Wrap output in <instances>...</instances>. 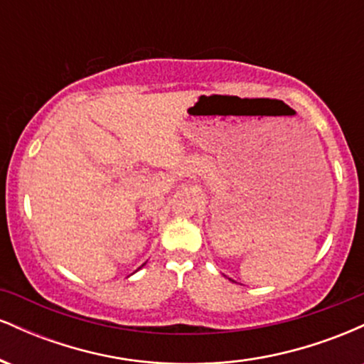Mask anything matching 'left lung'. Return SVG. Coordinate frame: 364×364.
I'll list each match as a JSON object with an SVG mask.
<instances>
[{"label":"left lung","instance_id":"left-lung-1","mask_svg":"<svg viewBox=\"0 0 364 364\" xmlns=\"http://www.w3.org/2000/svg\"><path fill=\"white\" fill-rule=\"evenodd\" d=\"M229 281H232V279H229Z\"/></svg>","mask_w":364,"mask_h":364}]
</instances>
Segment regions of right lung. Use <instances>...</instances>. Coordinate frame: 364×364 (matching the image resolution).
I'll return each mask as SVG.
<instances>
[{
  "mask_svg": "<svg viewBox=\"0 0 364 364\" xmlns=\"http://www.w3.org/2000/svg\"><path fill=\"white\" fill-rule=\"evenodd\" d=\"M144 265H145V263H144ZM144 265H141V267H144ZM141 267H140V269H141Z\"/></svg>",
  "mask_w": 364,
  "mask_h": 364,
  "instance_id": "obj_1",
  "label": "right lung"
}]
</instances>
